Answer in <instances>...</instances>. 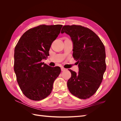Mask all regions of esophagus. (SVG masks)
I'll list each match as a JSON object with an SVG mask.
<instances>
[{"label": "esophagus", "instance_id": "34e87169", "mask_svg": "<svg viewBox=\"0 0 121 121\" xmlns=\"http://www.w3.org/2000/svg\"><path fill=\"white\" fill-rule=\"evenodd\" d=\"M65 68H63V67H61V71L63 72V71H65Z\"/></svg>", "mask_w": 121, "mask_h": 121}]
</instances>
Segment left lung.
Returning a JSON list of instances; mask_svg holds the SVG:
<instances>
[{"label": "left lung", "mask_w": 121, "mask_h": 121, "mask_svg": "<svg viewBox=\"0 0 121 121\" xmlns=\"http://www.w3.org/2000/svg\"><path fill=\"white\" fill-rule=\"evenodd\" d=\"M70 36L73 43V56L77 61L79 72L69 69L71 77L67 82L73 95L88 98L96 92L106 69L105 47L100 39L89 28L80 25H65L61 33Z\"/></svg>", "instance_id": "left-lung-1"}]
</instances>
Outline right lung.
Wrapping results in <instances>:
<instances>
[{
	"label": "right lung",
	"mask_w": 121,
	"mask_h": 121,
	"mask_svg": "<svg viewBox=\"0 0 121 121\" xmlns=\"http://www.w3.org/2000/svg\"><path fill=\"white\" fill-rule=\"evenodd\" d=\"M61 25H41L30 29L22 36L14 48V71L23 93L30 99L39 101L52 92L54 80L61 72L59 67L42 63L49 56Z\"/></svg>",
	"instance_id": "add662e5"
}]
</instances>
